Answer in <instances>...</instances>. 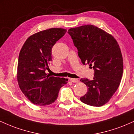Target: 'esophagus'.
<instances>
[{
    "label": "esophagus",
    "instance_id": "34e87169",
    "mask_svg": "<svg viewBox=\"0 0 134 134\" xmlns=\"http://www.w3.org/2000/svg\"><path fill=\"white\" fill-rule=\"evenodd\" d=\"M69 80H70L72 82H74V83H77V82H79V80H78V79H74V78H69Z\"/></svg>",
    "mask_w": 134,
    "mask_h": 134
}]
</instances>
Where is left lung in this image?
I'll return each mask as SVG.
<instances>
[{
  "label": "left lung",
  "instance_id": "obj_1",
  "mask_svg": "<svg viewBox=\"0 0 134 134\" xmlns=\"http://www.w3.org/2000/svg\"><path fill=\"white\" fill-rule=\"evenodd\" d=\"M84 65L94 70L93 80L82 78L87 93L80 98L84 103L101 107L107 103L119 87L124 70L120 48L111 35L91 25L68 30Z\"/></svg>",
  "mask_w": 134,
  "mask_h": 134
}]
</instances>
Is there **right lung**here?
<instances>
[{"mask_svg":"<svg viewBox=\"0 0 134 134\" xmlns=\"http://www.w3.org/2000/svg\"><path fill=\"white\" fill-rule=\"evenodd\" d=\"M63 28H50L31 35L19 55L17 79L19 88L27 99L39 106L53 103L60 88L67 83L65 78L46 74L52 61V48L65 35Z\"/></svg>","mask_w":134,"mask_h":134,"instance_id":"right-lung-1","label":"right lung"}]
</instances>
